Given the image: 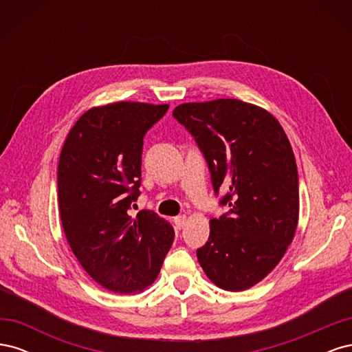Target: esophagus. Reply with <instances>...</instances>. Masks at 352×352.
Segmentation results:
<instances>
[{
	"instance_id": "1",
	"label": "esophagus",
	"mask_w": 352,
	"mask_h": 352,
	"mask_svg": "<svg viewBox=\"0 0 352 352\" xmlns=\"http://www.w3.org/2000/svg\"><path fill=\"white\" fill-rule=\"evenodd\" d=\"M175 225L177 229H182L185 225H186V216H177L175 217Z\"/></svg>"
}]
</instances>
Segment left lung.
I'll return each instance as SVG.
<instances>
[{
  "label": "left lung",
  "instance_id": "8db88e82",
  "mask_svg": "<svg viewBox=\"0 0 352 352\" xmlns=\"http://www.w3.org/2000/svg\"><path fill=\"white\" fill-rule=\"evenodd\" d=\"M173 116L204 154L214 192L229 190L220 201L229 211L210 220L198 261L221 289H248L278 265L298 226L300 189L291 142L267 110L241 100L185 102Z\"/></svg>",
  "mask_w": 352,
  "mask_h": 352
}]
</instances>
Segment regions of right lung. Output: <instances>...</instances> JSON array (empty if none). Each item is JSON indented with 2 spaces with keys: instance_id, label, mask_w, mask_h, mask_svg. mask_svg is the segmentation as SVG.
<instances>
[{
  "instance_id": "obj_1",
  "label": "right lung",
  "mask_w": 352,
  "mask_h": 352,
  "mask_svg": "<svg viewBox=\"0 0 352 352\" xmlns=\"http://www.w3.org/2000/svg\"><path fill=\"white\" fill-rule=\"evenodd\" d=\"M167 104L120 101L83 113L58 160L63 230L82 267L102 287L142 292L160 273L172 247V225L151 210L129 216L140 197L146 131Z\"/></svg>"
}]
</instances>
